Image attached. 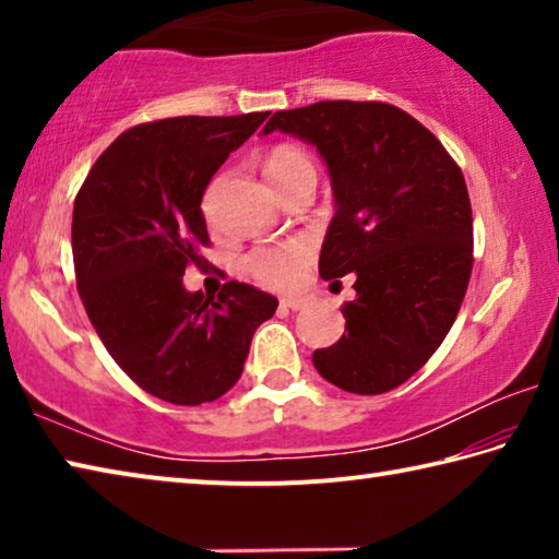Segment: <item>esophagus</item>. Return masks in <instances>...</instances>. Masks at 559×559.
Here are the masks:
<instances>
[{
    "label": "esophagus",
    "instance_id": "1",
    "mask_svg": "<svg viewBox=\"0 0 559 559\" xmlns=\"http://www.w3.org/2000/svg\"><path fill=\"white\" fill-rule=\"evenodd\" d=\"M308 302H310L308 298H283L281 306L288 308V310H300V308H306Z\"/></svg>",
    "mask_w": 559,
    "mask_h": 559
}]
</instances>
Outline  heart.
<instances>
[{"label":"heart","mask_w":559,"mask_h":559,"mask_svg":"<svg viewBox=\"0 0 559 559\" xmlns=\"http://www.w3.org/2000/svg\"><path fill=\"white\" fill-rule=\"evenodd\" d=\"M266 177L271 185L276 187V192L283 194L288 189L316 182V163L306 150L290 143H281L271 150L266 155ZM310 261V243L302 239H286L276 243H263L251 249L243 257V269L249 271L251 278L269 288H290L296 286L302 269L308 266Z\"/></svg>","instance_id":"heart-1"}]
</instances>
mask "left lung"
Here are the masks:
<instances>
[{
  "mask_svg": "<svg viewBox=\"0 0 559 559\" xmlns=\"http://www.w3.org/2000/svg\"><path fill=\"white\" fill-rule=\"evenodd\" d=\"M316 145L333 182L320 276L353 273L345 335L316 349L328 382L384 394L419 372L449 335L473 271L466 179L437 135L380 100H320L278 110L263 128Z\"/></svg>",
  "mask_w": 559,
  "mask_h": 559,
  "instance_id": "obj_1",
  "label": "left lung"
}]
</instances>
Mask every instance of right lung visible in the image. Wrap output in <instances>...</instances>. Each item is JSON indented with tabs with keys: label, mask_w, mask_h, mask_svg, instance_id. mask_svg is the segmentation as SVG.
I'll use <instances>...</instances> for the list:
<instances>
[{
	"label": "right lung",
	"mask_w": 559,
	"mask_h": 559,
	"mask_svg": "<svg viewBox=\"0 0 559 559\" xmlns=\"http://www.w3.org/2000/svg\"><path fill=\"white\" fill-rule=\"evenodd\" d=\"M266 118L269 110L143 122L116 138L75 194L83 308L120 370L163 402L197 406L229 392L253 333L278 308L249 283H224L216 298L182 286L189 266L210 263L204 189Z\"/></svg>",
	"instance_id": "1"
}]
</instances>
